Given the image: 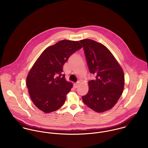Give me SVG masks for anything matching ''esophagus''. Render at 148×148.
Wrapping results in <instances>:
<instances>
[{
    "label": "esophagus",
    "mask_w": 148,
    "mask_h": 148,
    "mask_svg": "<svg viewBox=\"0 0 148 148\" xmlns=\"http://www.w3.org/2000/svg\"><path fill=\"white\" fill-rule=\"evenodd\" d=\"M73 86H74L75 88H77L78 87V86H79V83H75L74 85H73Z\"/></svg>",
    "instance_id": "obj_1"
}]
</instances>
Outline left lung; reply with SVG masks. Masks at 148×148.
<instances>
[{
    "instance_id": "8db88e82",
    "label": "left lung",
    "mask_w": 148,
    "mask_h": 148,
    "mask_svg": "<svg viewBox=\"0 0 148 148\" xmlns=\"http://www.w3.org/2000/svg\"><path fill=\"white\" fill-rule=\"evenodd\" d=\"M83 45L89 72L95 80L88 82V92L82 96L85 104L98 113L111 109L121 96L124 87L123 71L109 50L93 40L80 41Z\"/></svg>"
}]
</instances>
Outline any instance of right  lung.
I'll return each mask as SVG.
<instances>
[{
	"mask_svg": "<svg viewBox=\"0 0 148 148\" xmlns=\"http://www.w3.org/2000/svg\"><path fill=\"white\" fill-rule=\"evenodd\" d=\"M82 45L78 41L63 40L47 48L31 69L27 86L35 106L45 113L63 106L72 84L66 81L63 65Z\"/></svg>",
	"mask_w": 148,
	"mask_h": 148,
	"instance_id": "1",
	"label": "right lung"
}]
</instances>
